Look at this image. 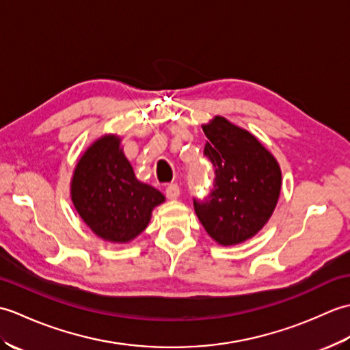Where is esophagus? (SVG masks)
I'll list each match as a JSON object with an SVG mask.
<instances>
[{
	"label": "esophagus",
	"mask_w": 350,
	"mask_h": 350,
	"mask_svg": "<svg viewBox=\"0 0 350 350\" xmlns=\"http://www.w3.org/2000/svg\"><path fill=\"white\" fill-rule=\"evenodd\" d=\"M165 196H167V198H170V200H176L177 197L180 196L179 185H177V183H170L168 187L165 188Z\"/></svg>",
	"instance_id": "esophagus-1"
}]
</instances>
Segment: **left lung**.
<instances>
[{
    "label": "left lung",
    "instance_id": "left-lung-1",
    "mask_svg": "<svg viewBox=\"0 0 350 350\" xmlns=\"http://www.w3.org/2000/svg\"><path fill=\"white\" fill-rule=\"evenodd\" d=\"M204 154L215 168L211 196L194 200V209L212 239L242 243L263 228L277 207L281 168L275 156L252 135L226 117L215 116L202 126Z\"/></svg>",
    "mask_w": 350,
    "mask_h": 350
}]
</instances>
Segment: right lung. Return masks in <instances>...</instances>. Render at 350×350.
<instances>
[{
  "mask_svg": "<svg viewBox=\"0 0 350 350\" xmlns=\"http://www.w3.org/2000/svg\"><path fill=\"white\" fill-rule=\"evenodd\" d=\"M70 197L92 232L111 243H128L144 232L161 192L139 182L122 148V138L107 133L87 147L70 180Z\"/></svg>",
  "mask_w": 350,
  "mask_h": 350,
  "instance_id": "add662e5",
  "label": "right lung"
}]
</instances>
